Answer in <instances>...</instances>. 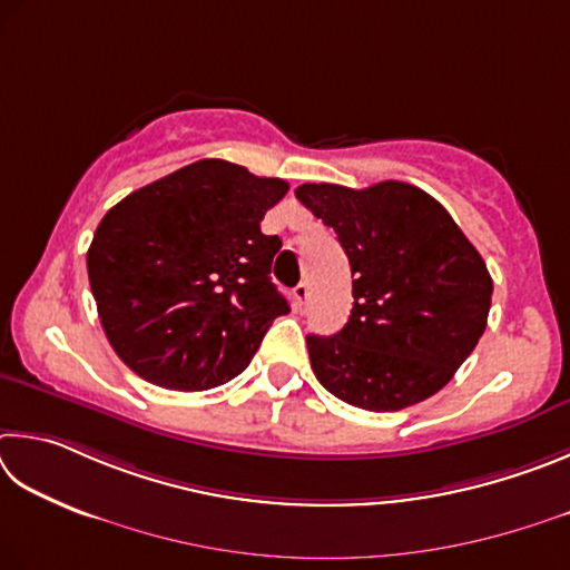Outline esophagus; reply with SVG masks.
<instances>
[{
  "label": "esophagus",
  "mask_w": 570,
  "mask_h": 570,
  "mask_svg": "<svg viewBox=\"0 0 570 570\" xmlns=\"http://www.w3.org/2000/svg\"><path fill=\"white\" fill-rule=\"evenodd\" d=\"M295 303H297V307H303L305 305V301H307V295H311V285L307 283H301L295 287Z\"/></svg>",
  "instance_id": "34e87169"
}]
</instances>
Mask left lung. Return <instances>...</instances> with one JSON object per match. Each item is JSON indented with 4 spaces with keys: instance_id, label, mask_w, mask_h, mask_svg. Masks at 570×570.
I'll return each instance as SVG.
<instances>
[{
    "instance_id": "1",
    "label": "left lung",
    "mask_w": 570,
    "mask_h": 570,
    "mask_svg": "<svg viewBox=\"0 0 570 570\" xmlns=\"http://www.w3.org/2000/svg\"><path fill=\"white\" fill-rule=\"evenodd\" d=\"M351 259L353 311L341 333L307 335L313 373L355 407L393 413L435 395L481 341L493 279L448 209L421 187L301 185Z\"/></svg>"
}]
</instances>
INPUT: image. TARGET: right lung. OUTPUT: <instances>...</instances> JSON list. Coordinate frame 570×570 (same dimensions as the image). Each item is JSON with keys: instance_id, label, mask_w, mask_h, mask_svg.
Instances as JSON below:
<instances>
[{"instance_id": "obj_1", "label": "right lung", "mask_w": 570, "mask_h": 570, "mask_svg": "<svg viewBox=\"0 0 570 570\" xmlns=\"http://www.w3.org/2000/svg\"><path fill=\"white\" fill-rule=\"evenodd\" d=\"M287 187L199 159L109 209L87 273L129 371L169 391H207L245 371L275 317L291 313L269 279L283 243L259 229Z\"/></svg>"}]
</instances>
